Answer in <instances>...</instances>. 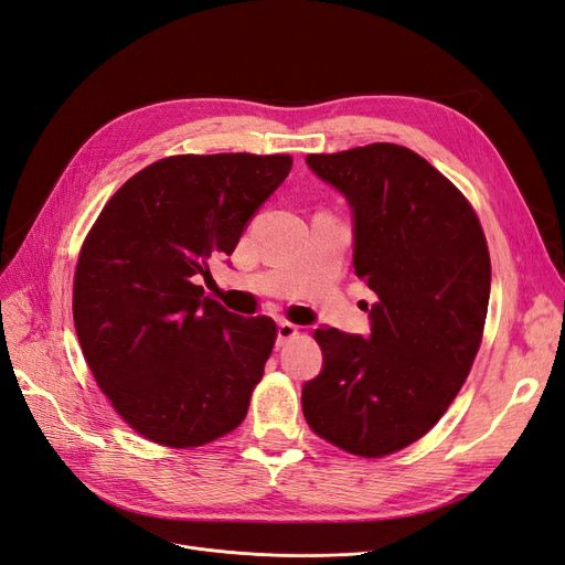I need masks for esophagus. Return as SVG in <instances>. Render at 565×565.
I'll use <instances>...</instances> for the list:
<instances>
[{"label": "esophagus", "instance_id": "obj_1", "mask_svg": "<svg viewBox=\"0 0 565 565\" xmlns=\"http://www.w3.org/2000/svg\"><path fill=\"white\" fill-rule=\"evenodd\" d=\"M297 334H299V328H297V324L287 322V320H280V322H278V344H285V341L295 339Z\"/></svg>", "mask_w": 565, "mask_h": 565}]
</instances>
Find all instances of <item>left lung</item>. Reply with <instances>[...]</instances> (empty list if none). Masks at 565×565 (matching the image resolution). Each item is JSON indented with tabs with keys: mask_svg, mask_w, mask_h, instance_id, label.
Masks as SVG:
<instances>
[{
	"mask_svg": "<svg viewBox=\"0 0 565 565\" xmlns=\"http://www.w3.org/2000/svg\"><path fill=\"white\" fill-rule=\"evenodd\" d=\"M344 195L353 268L377 295L370 334L316 330L322 370L303 417L361 457L407 448L446 415L481 347L490 254L471 204L417 152L372 143L306 158Z\"/></svg>",
	"mask_w": 565,
	"mask_h": 565,
	"instance_id": "1",
	"label": "left lung"
}]
</instances>
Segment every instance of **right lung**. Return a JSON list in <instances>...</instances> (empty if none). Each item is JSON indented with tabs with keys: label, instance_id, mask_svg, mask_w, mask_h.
Returning <instances> with one entry per match:
<instances>
[{
	"label": "right lung",
	"instance_id": "obj_1",
	"mask_svg": "<svg viewBox=\"0 0 565 565\" xmlns=\"http://www.w3.org/2000/svg\"><path fill=\"white\" fill-rule=\"evenodd\" d=\"M289 156H174L131 177L96 218L75 270L73 318L87 365L134 431L195 448L233 431L276 344V322L204 297L287 179Z\"/></svg>",
	"mask_w": 565,
	"mask_h": 565
}]
</instances>
